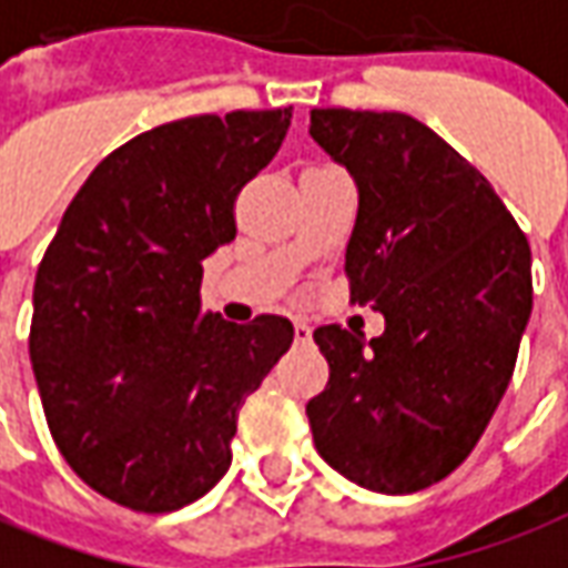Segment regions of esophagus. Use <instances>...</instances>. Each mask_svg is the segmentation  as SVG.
Masks as SVG:
<instances>
[{"mask_svg":"<svg viewBox=\"0 0 568 568\" xmlns=\"http://www.w3.org/2000/svg\"><path fill=\"white\" fill-rule=\"evenodd\" d=\"M313 335L304 323H295V344H311Z\"/></svg>","mask_w":568,"mask_h":568,"instance_id":"34e87169","label":"esophagus"}]
</instances>
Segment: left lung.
Returning <instances> with one entry per match:
<instances>
[{
	"instance_id": "8db88e82",
	"label": "left lung",
	"mask_w": 568,
	"mask_h": 568,
	"mask_svg": "<svg viewBox=\"0 0 568 568\" xmlns=\"http://www.w3.org/2000/svg\"><path fill=\"white\" fill-rule=\"evenodd\" d=\"M313 141L359 187L344 273L384 313L368 341L320 325L328 384L313 443L363 489L408 495L474 452L505 396L532 313L526 233L483 174L406 113L311 110Z\"/></svg>"
}]
</instances>
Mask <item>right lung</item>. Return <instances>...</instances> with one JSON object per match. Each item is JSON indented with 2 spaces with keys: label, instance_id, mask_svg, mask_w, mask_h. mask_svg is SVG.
<instances>
[{
  "label": "right lung",
  "instance_id": "right-lung-1",
  "mask_svg": "<svg viewBox=\"0 0 568 568\" xmlns=\"http://www.w3.org/2000/svg\"><path fill=\"white\" fill-rule=\"evenodd\" d=\"M292 106L165 122L98 162L39 261L30 359L45 422L82 483L172 514L227 474L245 396L295 328L202 311V261L276 156Z\"/></svg>",
  "mask_w": 568,
  "mask_h": 568
}]
</instances>
